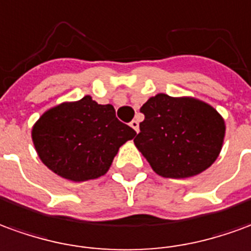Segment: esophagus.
Instances as JSON below:
<instances>
[{"instance_id": "obj_1", "label": "esophagus", "mask_w": 251, "mask_h": 251, "mask_svg": "<svg viewBox=\"0 0 251 251\" xmlns=\"http://www.w3.org/2000/svg\"><path fill=\"white\" fill-rule=\"evenodd\" d=\"M129 126H131L136 132H139V122H138V120H132V122L129 123Z\"/></svg>"}]
</instances>
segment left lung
<instances>
[{
  "label": "left lung",
  "instance_id": "8db88e82",
  "mask_svg": "<svg viewBox=\"0 0 251 251\" xmlns=\"http://www.w3.org/2000/svg\"><path fill=\"white\" fill-rule=\"evenodd\" d=\"M140 112L145 120L134 142L159 176H196L219 155L225 122L211 105L195 99L157 94L143 104Z\"/></svg>",
  "mask_w": 251,
  "mask_h": 251
}]
</instances>
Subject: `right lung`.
<instances>
[{
    "mask_svg": "<svg viewBox=\"0 0 251 251\" xmlns=\"http://www.w3.org/2000/svg\"><path fill=\"white\" fill-rule=\"evenodd\" d=\"M136 132L116 117L111 104L100 105L90 96L50 109L32 129L43 163L72 181H86L108 172L119 147Z\"/></svg>",
    "mask_w": 251,
    "mask_h": 251,
    "instance_id": "obj_1",
    "label": "right lung"
}]
</instances>
